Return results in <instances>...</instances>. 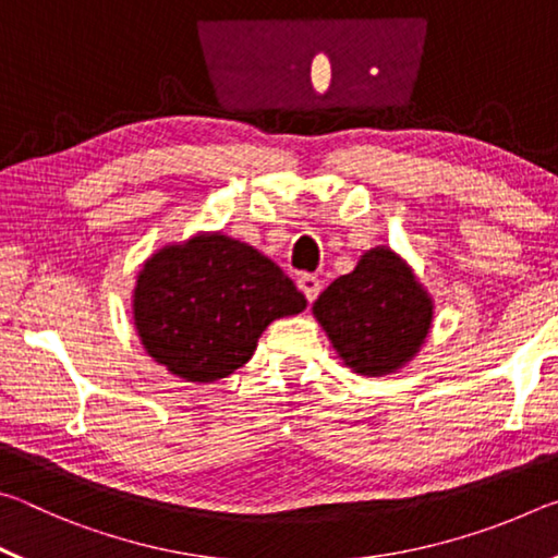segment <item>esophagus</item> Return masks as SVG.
Segmentation results:
<instances>
[{
  "mask_svg": "<svg viewBox=\"0 0 558 558\" xmlns=\"http://www.w3.org/2000/svg\"><path fill=\"white\" fill-rule=\"evenodd\" d=\"M298 288L302 290V295L307 298V302H313L319 295V290H323V282H319L317 276H310V272H305V276L298 278Z\"/></svg>",
  "mask_w": 558,
  "mask_h": 558,
  "instance_id": "34e87169",
  "label": "esophagus"
}]
</instances>
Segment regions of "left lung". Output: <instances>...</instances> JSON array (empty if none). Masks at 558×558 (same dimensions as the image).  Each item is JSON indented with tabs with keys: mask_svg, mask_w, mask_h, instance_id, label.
I'll use <instances>...</instances> for the list:
<instances>
[{
	"mask_svg": "<svg viewBox=\"0 0 558 558\" xmlns=\"http://www.w3.org/2000/svg\"><path fill=\"white\" fill-rule=\"evenodd\" d=\"M313 315L349 369L384 376L421 349L433 323V300L405 260L379 245L315 300Z\"/></svg>",
	"mask_w": 558,
	"mask_h": 558,
	"instance_id": "1",
	"label": "left lung"
}]
</instances>
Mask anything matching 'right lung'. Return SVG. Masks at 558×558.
Listing matches in <instances>:
<instances>
[{
  "instance_id": "1",
  "label": "right lung",
  "mask_w": 558,
  "mask_h": 558,
  "mask_svg": "<svg viewBox=\"0 0 558 558\" xmlns=\"http://www.w3.org/2000/svg\"><path fill=\"white\" fill-rule=\"evenodd\" d=\"M305 305L276 263L223 233L159 248L145 260L132 295L147 354L179 379L199 384L241 369L263 329Z\"/></svg>"
}]
</instances>
